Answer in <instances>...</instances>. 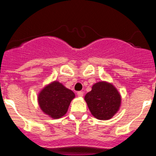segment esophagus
Returning <instances> with one entry per match:
<instances>
[{
  "mask_svg": "<svg viewBox=\"0 0 156 156\" xmlns=\"http://www.w3.org/2000/svg\"><path fill=\"white\" fill-rule=\"evenodd\" d=\"M78 97H83V96H84V92H83V91H78Z\"/></svg>",
  "mask_w": 156,
  "mask_h": 156,
  "instance_id": "1",
  "label": "esophagus"
}]
</instances>
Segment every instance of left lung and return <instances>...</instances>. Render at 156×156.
<instances>
[{
    "label": "left lung",
    "instance_id": "left-lung-1",
    "mask_svg": "<svg viewBox=\"0 0 156 156\" xmlns=\"http://www.w3.org/2000/svg\"><path fill=\"white\" fill-rule=\"evenodd\" d=\"M84 100L91 114L100 120L112 118L121 104L119 91L112 84L104 81L94 84L91 91L85 95Z\"/></svg>",
    "mask_w": 156,
    "mask_h": 156
}]
</instances>
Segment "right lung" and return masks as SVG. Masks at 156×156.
Here are the masks:
<instances>
[{"label":"right lung","mask_w":156,"mask_h":156,"mask_svg":"<svg viewBox=\"0 0 156 156\" xmlns=\"http://www.w3.org/2000/svg\"><path fill=\"white\" fill-rule=\"evenodd\" d=\"M75 94L58 81H54L41 91L38 103L42 111L53 119H59L66 113Z\"/></svg>","instance_id":"right-lung-1"}]
</instances>
